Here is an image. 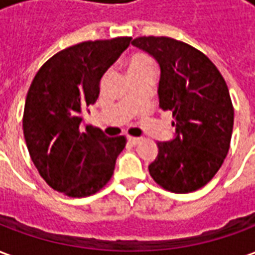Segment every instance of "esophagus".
Returning a JSON list of instances; mask_svg holds the SVG:
<instances>
[{
  "instance_id": "esophagus-1",
  "label": "esophagus",
  "mask_w": 255,
  "mask_h": 255,
  "mask_svg": "<svg viewBox=\"0 0 255 255\" xmlns=\"http://www.w3.org/2000/svg\"><path fill=\"white\" fill-rule=\"evenodd\" d=\"M128 142L131 144H138L140 140H142V138H135V136H128Z\"/></svg>"
}]
</instances>
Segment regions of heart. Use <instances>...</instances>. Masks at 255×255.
Here are the masks:
<instances>
[{
    "instance_id": "b5f03b06",
    "label": "heart",
    "mask_w": 255,
    "mask_h": 255,
    "mask_svg": "<svg viewBox=\"0 0 255 255\" xmlns=\"http://www.w3.org/2000/svg\"><path fill=\"white\" fill-rule=\"evenodd\" d=\"M147 69H153V61L146 54L136 53L128 60V72L129 73L142 72V71H147Z\"/></svg>"
}]
</instances>
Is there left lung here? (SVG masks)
<instances>
[{"instance_id":"1","label":"left lung","mask_w":255,"mask_h":255,"mask_svg":"<svg viewBox=\"0 0 255 255\" xmlns=\"http://www.w3.org/2000/svg\"><path fill=\"white\" fill-rule=\"evenodd\" d=\"M131 43L160 65V108L175 119V136L157 143L150 175L168 191H195L212 180L230 150L234 106L227 83L203 53L184 42L140 36Z\"/></svg>"}]
</instances>
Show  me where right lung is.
I'll return each mask as SVG.
<instances>
[{"label":"right lung","instance_id":"add662e5","mask_svg":"<svg viewBox=\"0 0 255 255\" xmlns=\"http://www.w3.org/2000/svg\"><path fill=\"white\" fill-rule=\"evenodd\" d=\"M129 41L123 36L67 47L42 65L30 86L23 116L27 149L45 182L68 197L100 191L126 146L124 136L83 127V113L97 102L101 79Z\"/></svg>","mask_w":255,"mask_h":255}]
</instances>
